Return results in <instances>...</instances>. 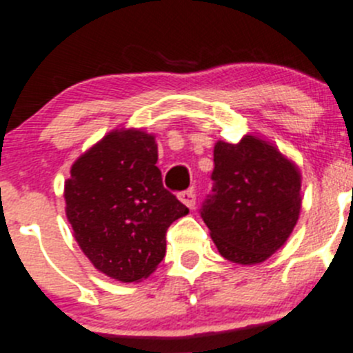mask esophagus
<instances>
[{
	"label": "esophagus",
	"instance_id": "1",
	"mask_svg": "<svg viewBox=\"0 0 353 353\" xmlns=\"http://www.w3.org/2000/svg\"><path fill=\"white\" fill-rule=\"evenodd\" d=\"M179 199L188 206V208H194V205H196V193H194V190L181 191Z\"/></svg>",
	"mask_w": 353,
	"mask_h": 353
}]
</instances>
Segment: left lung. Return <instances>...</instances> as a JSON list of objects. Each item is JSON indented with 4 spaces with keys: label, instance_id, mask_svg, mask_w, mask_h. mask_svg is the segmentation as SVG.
<instances>
[{
    "label": "left lung",
    "instance_id": "obj_1",
    "mask_svg": "<svg viewBox=\"0 0 353 353\" xmlns=\"http://www.w3.org/2000/svg\"><path fill=\"white\" fill-rule=\"evenodd\" d=\"M212 191L199 213L220 254L239 265L282 248L301 212V176L276 148L254 137L219 141Z\"/></svg>",
    "mask_w": 353,
    "mask_h": 353
}]
</instances>
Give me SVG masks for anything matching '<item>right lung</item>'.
<instances>
[{
    "instance_id": "add662e5",
    "label": "right lung",
    "mask_w": 353,
    "mask_h": 353,
    "mask_svg": "<svg viewBox=\"0 0 353 353\" xmlns=\"http://www.w3.org/2000/svg\"><path fill=\"white\" fill-rule=\"evenodd\" d=\"M157 143L141 131H112L71 167L66 216L97 270L119 282L150 275L165 256V232L190 210L167 191Z\"/></svg>"
}]
</instances>
